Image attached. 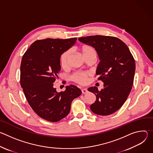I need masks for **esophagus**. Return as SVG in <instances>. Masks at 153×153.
Returning <instances> with one entry per match:
<instances>
[{
  "label": "esophagus",
  "instance_id": "esophagus-1",
  "mask_svg": "<svg viewBox=\"0 0 153 153\" xmlns=\"http://www.w3.org/2000/svg\"><path fill=\"white\" fill-rule=\"evenodd\" d=\"M82 93L83 94H86L88 93V90H87L86 88H82Z\"/></svg>",
  "mask_w": 153,
  "mask_h": 153
}]
</instances>
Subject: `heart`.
Here are the masks:
<instances>
[{"label":"heart","mask_w":153,"mask_h":153,"mask_svg":"<svg viewBox=\"0 0 153 153\" xmlns=\"http://www.w3.org/2000/svg\"><path fill=\"white\" fill-rule=\"evenodd\" d=\"M82 54L83 56L91 54H96L95 49L90 46H83L81 49ZM71 54L70 50L64 51L60 58L61 67L63 68H67L68 66V62ZM88 73H76L73 76V80L76 82L80 84H84L86 81V78L88 76Z\"/></svg>","instance_id":"obj_1"}]
</instances>
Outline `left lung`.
Returning <instances> with one entry per match:
<instances>
[{
    "mask_svg": "<svg viewBox=\"0 0 153 153\" xmlns=\"http://www.w3.org/2000/svg\"><path fill=\"white\" fill-rule=\"evenodd\" d=\"M78 40L94 48L100 60L96 73L103 82V88L99 91L91 86L88 89L96 97L91 110L100 116L111 114L121 108L132 89L134 59L125 43L117 37L96 35Z\"/></svg>",
    "mask_w": 153,
    "mask_h": 153,
    "instance_id": "obj_1",
    "label": "left lung"
}]
</instances>
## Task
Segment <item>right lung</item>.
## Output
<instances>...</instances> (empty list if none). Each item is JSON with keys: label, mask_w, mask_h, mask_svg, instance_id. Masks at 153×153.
<instances>
[{"label": "right lung", "mask_w": 153, "mask_h": 153, "mask_svg": "<svg viewBox=\"0 0 153 153\" xmlns=\"http://www.w3.org/2000/svg\"><path fill=\"white\" fill-rule=\"evenodd\" d=\"M77 38L46 39L33 43L20 65V85L33 111L49 122H57L70 113L72 101L80 96L74 85L58 93L54 82L60 71L62 54L71 48Z\"/></svg>", "instance_id": "right-lung-1"}]
</instances>
